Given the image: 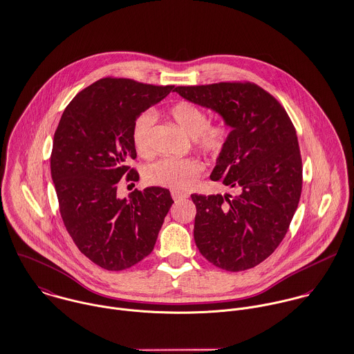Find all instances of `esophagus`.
<instances>
[{"instance_id":"obj_1","label":"esophagus","mask_w":354,"mask_h":354,"mask_svg":"<svg viewBox=\"0 0 354 354\" xmlns=\"http://www.w3.org/2000/svg\"><path fill=\"white\" fill-rule=\"evenodd\" d=\"M171 198L176 201V202H178V201H183V199H187L188 198V195L187 194H184V192H178V191H173L171 192Z\"/></svg>"}]
</instances>
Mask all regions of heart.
Here are the masks:
<instances>
[{"label": "heart", "mask_w": 354, "mask_h": 354, "mask_svg": "<svg viewBox=\"0 0 354 354\" xmlns=\"http://www.w3.org/2000/svg\"><path fill=\"white\" fill-rule=\"evenodd\" d=\"M170 115L185 134L194 137L195 147L206 155L218 156L224 151L230 138V127L224 122L209 123L206 111L191 102L176 103L170 109ZM153 120V114L145 111L137 117L133 124V144L142 156L152 153L151 129ZM203 169V163L195 158H163L148 166L145 178L153 185L184 191L195 184Z\"/></svg>", "instance_id": "obj_1"}]
</instances>
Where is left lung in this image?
Returning <instances> with one entry per match:
<instances>
[{"mask_svg": "<svg viewBox=\"0 0 354 354\" xmlns=\"http://www.w3.org/2000/svg\"><path fill=\"white\" fill-rule=\"evenodd\" d=\"M174 92L217 113L231 127L210 178L236 194L191 195L196 247L221 269L254 268L277 248L299 203L302 160L294 124L255 84L177 86Z\"/></svg>", "mask_w": 354, "mask_h": 354, "instance_id": "1", "label": "left lung"}]
</instances>
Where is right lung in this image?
Listing matches in <instances>:
<instances>
[{"label": "right lung", "instance_id": "add662e5", "mask_svg": "<svg viewBox=\"0 0 354 354\" xmlns=\"http://www.w3.org/2000/svg\"><path fill=\"white\" fill-rule=\"evenodd\" d=\"M174 86L103 78L66 107L53 137L50 174L67 232L80 251L107 270L127 269L151 254L174 203L169 189H134L117 196L119 180L138 181L127 166L137 117Z\"/></svg>", "mask_w": 354, "mask_h": 354}]
</instances>
